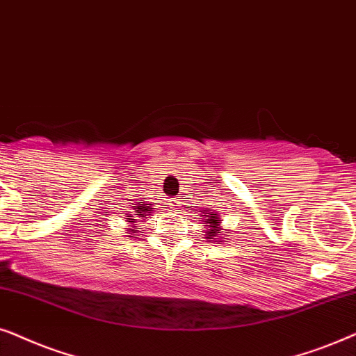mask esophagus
Instances as JSON below:
<instances>
[{
    "label": "esophagus",
    "mask_w": 356,
    "mask_h": 356,
    "mask_svg": "<svg viewBox=\"0 0 356 356\" xmlns=\"http://www.w3.org/2000/svg\"><path fill=\"white\" fill-rule=\"evenodd\" d=\"M182 205V202H181V198H174V200H170V207H172V208H179V207H181Z\"/></svg>",
    "instance_id": "1"
}]
</instances>
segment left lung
<instances>
[{"label": "left lung", "instance_id": "1", "mask_svg": "<svg viewBox=\"0 0 356 356\" xmlns=\"http://www.w3.org/2000/svg\"><path fill=\"white\" fill-rule=\"evenodd\" d=\"M202 216L207 218V220H203V226L208 227V231L205 234L208 241H213V243L218 244V243H221V239H226V238L220 239V236H218V233H220V229H221V227H220L221 220H220V215H218V213H213V211L205 213V211H203Z\"/></svg>", "mask_w": 356, "mask_h": 356}]
</instances>
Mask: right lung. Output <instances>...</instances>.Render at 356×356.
<instances>
[{
	"label": "right lung",
	"instance_id": "right-lung-1",
	"mask_svg": "<svg viewBox=\"0 0 356 356\" xmlns=\"http://www.w3.org/2000/svg\"><path fill=\"white\" fill-rule=\"evenodd\" d=\"M151 211H153V208L148 207V203H145V202H140L138 205L135 207V215H138L141 218H146V213H151ZM125 220L130 221V222H135V216L125 218ZM136 229H138V227H135V229H129V234H131V236H129V238H134L135 233H136Z\"/></svg>",
	"mask_w": 356,
	"mask_h": 356
}]
</instances>
